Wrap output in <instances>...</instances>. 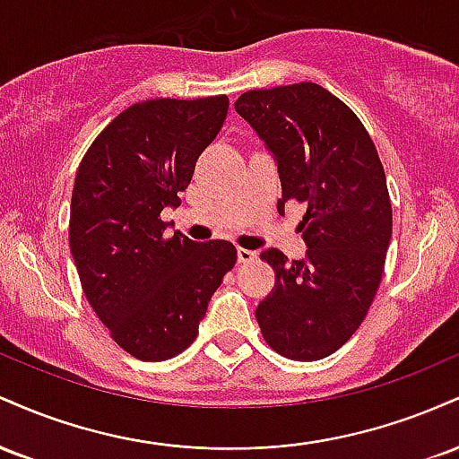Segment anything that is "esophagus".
<instances>
[{
    "label": "esophagus",
    "mask_w": 459,
    "mask_h": 459,
    "mask_svg": "<svg viewBox=\"0 0 459 459\" xmlns=\"http://www.w3.org/2000/svg\"><path fill=\"white\" fill-rule=\"evenodd\" d=\"M259 256V252L246 250V247H237V261L239 263H252Z\"/></svg>",
    "instance_id": "obj_1"
}]
</instances>
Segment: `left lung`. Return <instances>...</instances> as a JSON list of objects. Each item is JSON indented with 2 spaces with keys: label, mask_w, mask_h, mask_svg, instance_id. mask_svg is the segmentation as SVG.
I'll list each match as a JSON object with an SVG mask.
<instances>
[{
  "label": "left lung",
  "mask_w": 459,
  "mask_h": 459,
  "mask_svg": "<svg viewBox=\"0 0 459 459\" xmlns=\"http://www.w3.org/2000/svg\"><path fill=\"white\" fill-rule=\"evenodd\" d=\"M235 112L276 161L278 212L307 204V255L289 263L276 247L263 252L276 282L256 321L281 356L319 360L347 343L380 287L393 233L382 161L358 116L317 83L244 92Z\"/></svg>",
  "instance_id": "1"
}]
</instances>
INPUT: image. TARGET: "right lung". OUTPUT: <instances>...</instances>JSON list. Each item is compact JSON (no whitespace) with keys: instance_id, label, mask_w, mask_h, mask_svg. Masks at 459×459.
<instances>
[{"instance_id":"1","label":"right lung","mask_w":459,"mask_h":459,"mask_svg":"<svg viewBox=\"0 0 459 459\" xmlns=\"http://www.w3.org/2000/svg\"><path fill=\"white\" fill-rule=\"evenodd\" d=\"M229 97L151 99L118 114L82 160L71 200V255L88 302L140 360L194 343L233 270L230 241L166 237L160 213L181 204L198 155L222 129Z\"/></svg>"}]
</instances>
